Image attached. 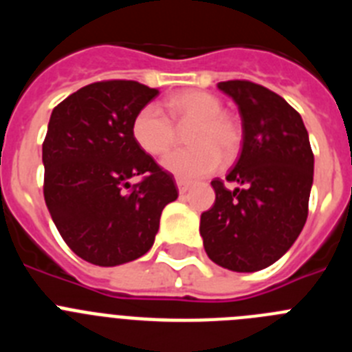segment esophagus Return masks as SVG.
<instances>
[{
    "instance_id": "obj_1",
    "label": "esophagus",
    "mask_w": 352,
    "mask_h": 352,
    "mask_svg": "<svg viewBox=\"0 0 352 352\" xmlns=\"http://www.w3.org/2000/svg\"><path fill=\"white\" fill-rule=\"evenodd\" d=\"M176 185H178L179 194H186L188 188H190V182H186V179H182V178H176Z\"/></svg>"
}]
</instances>
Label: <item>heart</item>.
Returning a JSON list of instances; mask_svg holds the SVG:
<instances>
[{
  "instance_id": "b5f03b06",
  "label": "heart",
  "mask_w": 352,
  "mask_h": 352,
  "mask_svg": "<svg viewBox=\"0 0 352 352\" xmlns=\"http://www.w3.org/2000/svg\"><path fill=\"white\" fill-rule=\"evenodd\" d=\"M167 111L148 104L135 114L132 123L133 141L148 155H164L176 142V126H190L186 139L190 148L176 149L162 160L164 169L182 179H194L214 173L222 157L231 160L241 144V129L229 114L222 113L217 96L199 89L176 93L167 102ZM175 122L173 124L172 121Z\"/></svg>"
}]
</instances>
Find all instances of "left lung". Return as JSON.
<instances>
[{
    "instance_id": "8db88e82",
    "label": "left lung",
    "mask_w": 352,
    "mask_h": 352,
    "mask_svg": "<svg viewBox=\"0 0 352 352\" xmlns=\"http://www.w3.org/2000/svg\"><path fill=\"white\" fill-rule=\"evenodd\" d=\"M219 89L238 105L243 144L226 179L211 182L214 204L199 231L213 263L259 272L284 256L307 222L314 153L303 120L280 95L250 80H226Z\"/></svg>"
}]
</instances>
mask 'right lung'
Wrapping results in <instances>:
<instances>
[{
	"label": "right lung",
	"instance_id": "right-lung-1",
	"mask_svg": "<svg viewBox=\"0 0 352 352\" xmlns=\"http://www.w3.org/2000/svg\"><path fill=\"white\" fill-rule=\"evenodd\" d=\"M158 95L135 80H100L56 105L42 144L43 197L65 243L96 266L153 247L162 210L178 199L173 174L133 141L135 114ZM143 179L132 187L129 179Z\"/></svg>",
	"mask_w": 352,
	"mask_h": 352
}]
</instances>
